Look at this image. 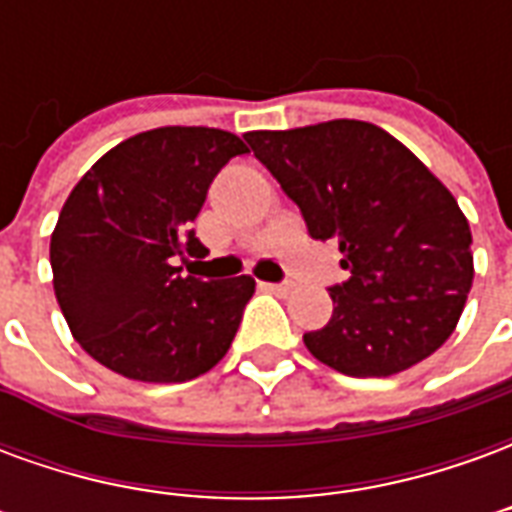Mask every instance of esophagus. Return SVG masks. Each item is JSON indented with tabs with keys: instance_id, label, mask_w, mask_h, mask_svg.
Listing matches in <instances>:
<instances>
[{
	"instance_id": "1",
	"label": "esophagus",
	"mask_w": 512,
	"mask_h": 512,
	"mask_svg": "<svg viewBox=\"0 0 512 512\" xmlns=\"http://www.w3.org/2000/svg\"><path fill=\"white\" fill-rule=\"evenodd\" d=\"M260 288L268 290V293H274V296H290L293 293V285H288V282H260Z\"/></svg>"
}]
</instances>
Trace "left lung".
Segmentation results:
<instances>
[{
    "label": "left lung",
    "mask_w": 512,
    "mask_h": 512,
    "mask_svg": "<svg viewBox=\"0 0 512 512\" xmlns=\"http://www.w3.org/2000/svg\"><path fill=\"white\" fill-rule=\"evenodd\" d=\"M315 241H340L334 312L304 345L343 376L403 373L447 343L472 290V230L450 189L384 128L329 120L244 134Z\"/></svg>",
    "instance_id": "1"
}]
</instances>
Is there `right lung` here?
<instances>
[{
  "instance_id": "obj_1",
  "label": "right lung",
  "mask_w": 512,
  "mask_h": 512,
  "mask_svg": "<svg viewBox=\"0 0 512 512\" xmlns=\"http://www.w3.org/2000/svg\"><path fill=\"white\" fill-rule=\"evenodd\" d=\"M249 147L230 131L164 126L128 136L84 172L51 233L54 296L73 340L117 376L180 384L230 351L255 279L202 282L180 255L211 180Z\"/></svg>"
}]
</instances>
